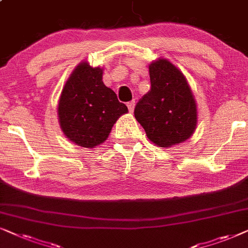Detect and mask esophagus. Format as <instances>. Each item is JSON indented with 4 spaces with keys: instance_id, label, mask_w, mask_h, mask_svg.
Segmentation results:
<instances>
[{
    "instance_id": "obj_1",
    "label": "esophagus",
    "mask_w": 248,
    "mask_h": 248,
    "mask_svg": "<svg viewBox=\"0 0 248 248\" xmlns=\"http://www.w3.org/2000/svg\"><path fill=\"white\" fill-rule=\"evenodd\" d=\"M127 107H128V110H129V112H131V113H133V112H134V108H135V101L128 102V103H127Z\"/></svg>"
}]
</instances>
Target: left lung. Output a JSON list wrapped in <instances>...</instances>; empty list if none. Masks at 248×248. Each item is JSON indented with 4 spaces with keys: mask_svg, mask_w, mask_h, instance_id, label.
Instances as JSON below:
<instances>
[{
    "mask_svg": "<svg viewBox=\"0 0 248 248\" xmlns=\"http://www.w3.org/2000/svg\"><path fill=\"white\" fill-rule=\"evenodd\" d=\"M151 90L135 107V118L148 140L171 147L188 140L196 129V102L179 69L166 59L150 64Z\"/></svg>",
    "mask_w": 248,
    "mask_h": 248,
    "instance_id": "8db88e82",
    "label": "left lung"
}]
</instances>
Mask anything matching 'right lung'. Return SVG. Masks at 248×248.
Here are the masks:
<instances>
[{
    "label": "right lung",
    "instance_id": "obj_1",
    "mask_svg": "<svg viewBox=\"0 0 248 248\" xmlns=\"http://www.w3.org/2000/svg\"><path fill=\"white\" fill-rule=\"evenodd\" d=\"M102 77L103 69L81 62L62 90L59 122L64 136L78 146L93 148L104 143L120 115L128 112Z\"/></svg>",
    "mask_w": 248,
    "mask_h": 248
}]
</instances>
